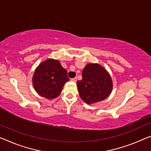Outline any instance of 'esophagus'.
Here are the masks:
<instances>
[{"instance_id":"1","label":"esophagus","mask_w":151,"mask_h":151,"mask_svg":"<svg viewBox=\"0 0 151 151\" xmlns=\"http://www.w3.org/2000/svg\"><path fill=\"white\" fill-rule=\"evenodd\" d=\"M71 80L72 81V82H76V81H77V78H71Z\"/></svg>"}]
</instances>
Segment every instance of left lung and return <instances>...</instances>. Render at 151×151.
I'll use <instances>...</instances> for the list:
<instances>
[{
    "label": "left lung",
    "mask_w": 151,
    "mask_h": 151,
    "mask_svg": "<svg viewBox=\"0 0 151 151\" xmlns=\"http://www.w3.org/2000/svg\"><path fill=\"white\" fill-rule=\"evenodd\" d=\"M77 86L80 98L86 104H94L107 98L113 90V81L106 69L98 63H88L82 71Z\"/></svg>",
    "instance_id": "left-lung-1"
}]
</instances>
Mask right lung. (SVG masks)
<instances>
[{
    "mask_svg": "<svg viewBox=\"0 0 151 151\" xmlns=\"http://www.w3.org/2000/svg\"><path fill=\"white\" fill-rule=\"evenodd\" d=\"M68 71L61 66L59 60L48 59L42 62L34 71L32 83L34 90L47 99L57 98L65 83L68 82Z\"/></svg>",
    "mask_w": 151,
    "mask_h": 151,
    "instance_id": "obj_1",
    "label": "right lung"
}]
</instances>
